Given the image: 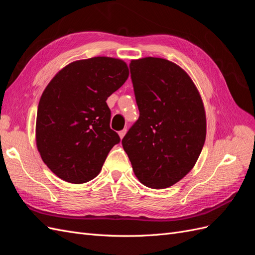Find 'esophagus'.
Wrapping results in <instances>:
<instances>
[{
	"label": "esophagus",
	"instance_id": "esophagus-1",
	"mask_svg": "<svg viewBox=\"0 0 255 255\" xmlns=\"http://www.w3.org/2000/svg\"><path fill=\"white\" fill-rule=\"evenodd\" d=\"M118 134H119V137L122 139V138L127 134V128H123L122 130H120V132H118Z\"/></svg>",
	"mask_w": 255,
	"mask_h": 255
}]
</instances>
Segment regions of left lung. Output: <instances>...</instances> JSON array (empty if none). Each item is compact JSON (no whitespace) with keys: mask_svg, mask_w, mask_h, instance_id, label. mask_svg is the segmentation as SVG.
<instances>
[{"mask_svg":"<svg viewBox=\"0 0 255 255\" xmlns=\"http://www.w3.org/2000/svg\"><path fill=\"white\" fill-rule=\"evenodd\" d=\"M140 116L122 145L144 186H172L195 167L206 136L201 95L179 65L159 57L129 64Z\"/></svg>","mask_w":255,"mask_h":255,"instance_id":"left-lung-1","label":"left lung"}]
</instances>
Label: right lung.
<instances>
[{
	"label": "right lung",
	"mask_w": 255,
	"mask_h": 255,
	"mask_svg": "<svg viewBox=\"0 0 255 255\" xmlns=\"http://www.w3.org/2000/svg\"><path fill=\"white\" fill-rule=\"evenodd\" d=\"M119 58L98 56L72 61L54 75L37 111L36 145L43 163L59 179L73 184L100 173L120 141L110 128L106 100L128 78Z\"/></svg>",
	"instance_id": "1"
}]
</instances>
